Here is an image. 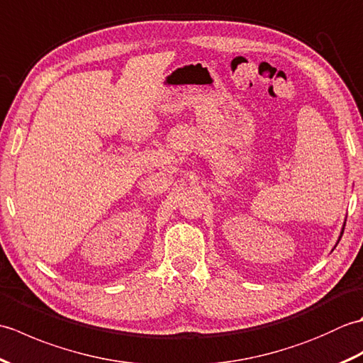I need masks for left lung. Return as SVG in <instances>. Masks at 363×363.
<instances>
[{
	"label": "left lung",
	"instance_id": "1",
	"mask_svg": "<svg viewBox=\"0 0 363 363\" xmlns=\"http://www.w3.org/2000/svg\"><path fill=\"white\" fill-rule=\"evenodd\" d=\"M342 234H343V233H342Z\"/></svg>",
	"mask_w": 363,
	"mask_h": 363
}]
</instances>
